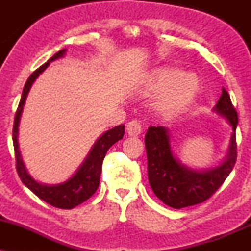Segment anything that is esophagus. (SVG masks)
Listing matches in <instances>:
<instances>
[{
    "label": "esophagus",
    "mask_w": 251,
    "mask_h": 251,
    "mask_svg": "<svg viewBox=\"0 0 251 251\" xmlns=\"http://www.w3.org/2000/svg\"><path fill=\"white\" fill-rule=\"evenodd\" d=\"M142 132V124L139 120L133 119L127 124V133L129 135H138Z\"/></svg>",
    "instance_id": "esophagus-1"
}]
</instances>
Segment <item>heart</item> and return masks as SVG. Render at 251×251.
<instances>
[{
    "mask_svg": "<svg viewBox=\"0 0 251 251\" xmlns=\"http://www.w3.org/2000/svg\"><path fill=\"white\" fill-rule=\"evenodd\" d=\"M151 88L163 91L162 105L166 109H178L185 106L195 97L198 89V79L192 73L165 68L157 71L152 75Z\"/></svg>",
    "mask_w": 251,
    "mask_h": 251,
    "instance_id": "heart-1",
    "label": "heart"
}]
</instances>
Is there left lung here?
<instances>
[{"mask_svg": "<svg viewBox=\"0 0 251 251\" xmlns=\"http://www.w3.org/2000/svg\"><path fill=\"white\" fill-rule=\"evenodd\" d=\"M215 111L226 117L234 129L229 154L226 162L218 168L206 171L188 169L181 165L172 153L168 129L163 126H151L146 132L145 148L150 185L154 195L171 208L181 209L209 200L234 169L237 159L236 126L238 116L226 88H222Z\"/></svg>", "mask_w": 251, "mask_h": 251, "instance_id": "left-lung-1", "label": "left lung"}]
</instances>
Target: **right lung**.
Here are the masks:
<instances>
[{
    "mask_svg": "<svg viewBox=\"0 0 251 251\" xmlns=\"http://www.w3.org/2000/svg\"><path fill=\"white\" fill-rule=\"evenodd\" d=\"M66 50H59L56 54L48 60L47 62L43 63L41 67H39L31 75L28 77L25 82L24 92H22L21 100H20L19 107L16 109L15 119H14V127H13V143L14 150H15V159H16V171L19 175L20 179L22 183L27 186L30 191H33L40 200L45 201L46 203L55 206L59 209H73L76 205L87 201L91 196H93L97 189L99 188L100 175H101V166L103 158H105L106 152L111 148L113 144H116L118 140L123 139L124 133H125V126L119 125L117 127L109 129V131L103 133L97 143L94 144L93 149L91 150L87 158L80 169L77 170L76 174L71 178L70 180L65 183L59 184V185H43V184L37 183L33 178L28 175L27 170L24 162H22L21 154H20L19 143H17V127H19L20 117H21L22 109L25 101V98L28 96V92L35 81V79L47 68L50 61L56 60L57 57H61L65 54Z\"/></svg>",
    "mask_w": 251,
    "mask_h": 251,
    "instance_id": "right-lung-1",
    "label": "right lung"
}]
</instances>
